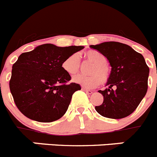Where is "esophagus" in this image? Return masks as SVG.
Wrapping results in <instances>:
<instances>
[{
  "label": "esophagus",
  "mask_w": 157,
  "mask_h": 157,
  "mask_svg": "<svg viewBox=\"0 0 157 157\" xmlns=\"http://www.w3.org/2000/svg\"><path fill=\"white\" fill-rule=\"evenodd\" d=\"M83 90H84V91L86 92V93L87 94H92L93 93V90H89V89H87V88H85V87H83Z\"/></svg>",
  "instance_id": "esophagus-1"
}]
</instances>
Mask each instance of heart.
<instances>
[{
  "label": "heart",
  "instance_id": "1",
  "mask_svg": "<svg viewBox=\"0 0 157 157\" xmlns=\"http://www.w3.org/2000/svg\"><path fill=\"white\" fill-rule=\"evenodd\" d=\"M87 60L93 63L89 73L90 76L79 74L73 78V81L76 83L86 87L93 88L99 83H105L108 81L110 77V69L106 63V58L100 52L96 50H89L84 53ZM80 61L77 54H72L65 59L62 63L63 70L69 75H74L80 69Z\"/></svg>",
  "mask_w": 157,
  "mask_h": 157
}]
</instances>
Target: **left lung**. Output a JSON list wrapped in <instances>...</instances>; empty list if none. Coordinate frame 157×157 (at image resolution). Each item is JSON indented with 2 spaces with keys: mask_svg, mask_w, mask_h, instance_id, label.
Masks as SVG:
<instances>
[{
  "mask_svg": "<svg viewBox=\"0 0 157 157\" xmlns=\"http://www.w3.org/2000/svg\"><path fill=\"white\" fill-rule=\"evenodd\" d=\"M90 48L103 54L112 67L108 88L98 90L103 103L95 107L105 118L119 119L131 115L146 95L149 69L143 55L129 45L118 42L91 45Z\"/></svg>",
  "mask_w": 157,
  "mask_h": 157,
  "instance_id": "obj_1",
  "label": "left lung"
}]
</instances>
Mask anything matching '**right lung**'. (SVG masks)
Segmentation results:
<instances>
[{"label":"right lung","mask_w":157,"mask_h":157,"mask_svg":"<svg viewBox=\"0 0 157 157\" xmlns=\"http://www.w3.org/2000/svg\"><path fill=\"white\" fill-rule=\"evenodd\" d=\"M83 48L47 43L19 56L12 66L9 86L16 106L25 116L40 122L63 116L73 94L81 87L78 83H67L71 77L63 70L62 63Z\"/></svg>","instance_id":"add662e5"}]
</instances>
